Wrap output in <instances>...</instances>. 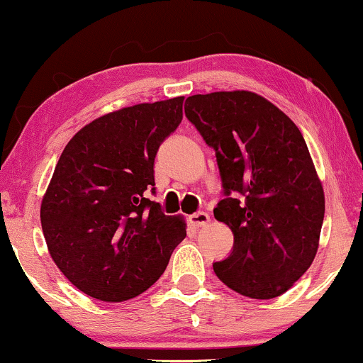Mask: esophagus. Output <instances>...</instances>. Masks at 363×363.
<instances>
[{
    "instance_id": "34e87169",
    "label": "esophagus",
    "mask_w": 363,
    "mask_h": 363,
    "mask_svg": "<svg viewBox=\"0 0 363 363\" xmlns=\"http://www.w3.org/2000/svg\"><path fill=\"white\" fill-rule=\"evenodd\" d=\"M189 223L194 228H203L209 223V215L208 213H194V215L189 216Z\"/></svg>"
}]
</instances>
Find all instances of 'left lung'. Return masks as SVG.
Returning a JSON list of instances; mask_svg holds the SVG:
<instances>
[{
    "label": "left lung",
    "mask_w": 363,
    "mask_h": 363,
    "mask_svg": "<svg viewBox=\"0 0 363 363\" xmlns=\"http://www.w3.org/2000/svg\"><path fill=\"white\" fill-rule=\"evenodd\" d=\"M186 116L215 148L225 199L215 218L233 233L221 282L252 299L291 289L313 264L325 193L299 128L252 91L189 96Z\"/></svg>",
    "instance_id": "1"
}]
</instances>
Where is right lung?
<instances>
[{"instance_id":"1","label":"right lung","mask_w":363,"mask_h":363,"mask_svg":"<svg viewBox=\"0 0 363 363\" xmlns=\"http://www.w3.org/2000/svg\"><path fill=\"white\" fill-rule=\"evenodd\" d=\"M184 96L108 113L64 148L43 194L40 221L52 260L77 289L104 303L137 298L164 274L186 238L164 215L154 160L182 120Z\"/></svg>"}]
</instances>
